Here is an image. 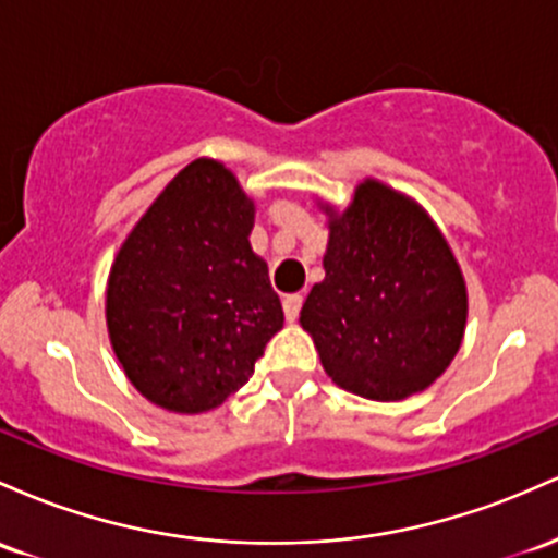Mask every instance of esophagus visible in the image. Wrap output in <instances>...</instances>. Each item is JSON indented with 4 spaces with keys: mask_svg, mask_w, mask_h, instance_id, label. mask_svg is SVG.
<instances>
[{
    "mask_svg": "<svg viewBox=\"0 0 558 558\" xmlns=\"http://www.w3.org/2000/svg\"><path fill=\"white\" fill-rule=\"evenodd\" d=\"M281 305H284L287 322H295L298 313H300V305H303V298H300V295H284Z\"/></svg>",
    "mask_w": 558,
    "mask_h": 558,
    "instance_id": "esophagus-1",
    "label": "esophagus"
}]
</instances>
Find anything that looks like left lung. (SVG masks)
Masks as SVG:
<instances>
[{
    "mask_svg": "<svg viewBox=\"0 0 558 558\" xmlns=\"http://www.w3.org/2000/svg\"><path fill=\"white\" fill-rule=\"evenodd\" d=\"M327 213V277L311 287L300 327L324 372L353 396L403 400L450 366L466 329V281L429 213L363 179L345 210Z\"/></svg>",
    "mask_w": 558,
    "mask_h": 558,
    "instance_id": "left-lung-1",
    "label": "left lung"
}]
</instances>
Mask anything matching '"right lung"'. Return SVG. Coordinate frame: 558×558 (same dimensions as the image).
<instances>
[{"instance_id":"1","label":"right lung","mask_w":558,"mask_h":558,"mask_svg":"<svg viewBox=\"0 0 558 558\" xmlns=\"http://www.w3.org/2000/svg\"><path fill=\"white\" fill-rule=\"evenodd\" d=\"M255 203L223 162L197 158L129 231L105 318L123 374L149 403L205 414L234 396L284 324L250 247Z\"/></svg>"}]
</instances>
